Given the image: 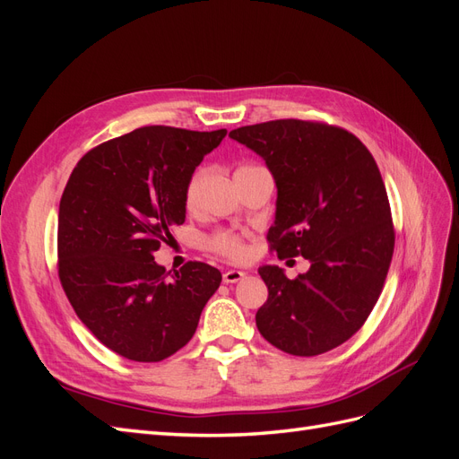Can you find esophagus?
Returning a JSON list of instances; mask_svg holds the SVG:
<instances>
[{"mask_svg":"<svg viewBox=\"0 0 459 459\" xmlns=\"http://www.w3.org/2000/svg\"><path fill=\"white\" fill-rule=\"evenodd\" d=\"M247 273L241 272V270H228L224 273V283H238L239 280H243Z\"/></svg>","mask_w":459,"mask_h":459,"instance_id":"obj_1","label":"esophagus"}]
</instances>
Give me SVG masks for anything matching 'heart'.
<instances>
[{
    "label": "heart",
    "instance_id": "b5f03b06",
    "mask_svg": "<svg viewBox=\"0 0 459 459\" xmlns=\"http://www.w3.org/2000/svg\"><path fill=\"white\" fill-rule=\"evenodd\" d=\"M258 170H262V169H258V166H241V169L235 170L233 178H235V182H238V179H241L248 174H253V172H258ZM204 182H206V169H204V166H201V169H197V170H193V174L187 178L186 187H184V203H186L187 208H193L197 204ZM206 247L211 248V251H214L221 256H226L230 260H243L248 253L241 235H235V233H230V231L214 233L212 238L206 239Z\"/></svg>",
    "mask_w": 459,
    "mask_h": 459
}]
</instances>
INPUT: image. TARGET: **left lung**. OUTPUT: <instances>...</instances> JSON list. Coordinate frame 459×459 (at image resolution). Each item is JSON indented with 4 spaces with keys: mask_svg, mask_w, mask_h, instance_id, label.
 Masks as SVG:
<instances>
[{
    "mask_svg": "<svg viewBox=\"0 0 459 459\" xmlns=\"http://www.w3.org/2000/svg\"><path fill=\"white\" fill-rule=\"evenodd\" d=\"M230 137L266 160L277 187L268 241L277 258L304 256L289 280L262 266L268 300L260 335L293 356H317L349 341L377 302L394 251V228L377 162L356 135L310 120H270Z\"/></svg>",
    "mask_w": 459,
    "mask_h": 459,
    "instance_id": "obj_1",
    "label": "left lung"
}]
</instances>
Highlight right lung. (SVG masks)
Masks as SVG:
<instances>
[{
  "label": "right lung",
  "instance_id": "right-lung-1",
  "mask_svg": "<svg viewBox=\"0 0 459 459\" xmlns=\"http://www.w3.org/2000/svg\"><path fill=\"white\" fill-rule=\"evenodd\" d=\"M226 130L145 126L97 145L59 204V280L107 349L160 362L186 346L221 273L204 262L166 272L152 253L186 221L184 187Z\"/></svg>",
  "mask_w": 459,
  "mask_h": 459
}]
</instances>
